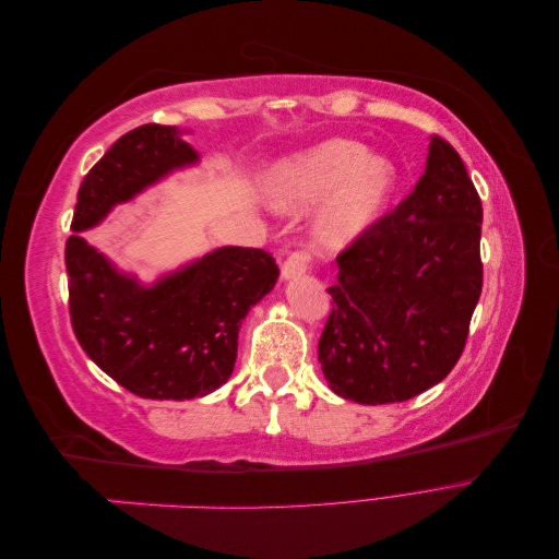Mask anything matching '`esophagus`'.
I'll list each match as a JSON object with an SVG mask.
<instances>
[{"label":"esophagus","mask_w":559,"mask_h":559,"mask_svg":"<svg viewBox=\"0 0 559 559\" xmlns=\"http://www.w3.org/2000/svg\"><path fill=\"white\" fill-rule=\"evenodd\" d=\"M312 267V257L306 251H294L286 257V261L282 263V277L284 280H292V277H298L302 273H308V270Z\"/></svg>","instance_id":"34e87169"}]
</instances>
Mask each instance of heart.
I'll return each mask as SVG.
<instances>
[{
  "label": "heart",
  "mask_w": 559,
  "mask_h": 559,
  "mask_svg": "<svg viewBox=\"0 0 559 559\" xmlns=\"http://www.w3.org/2000/svg\"><path fill=\"white\" fill-rule=\"evenodd\" d=\"M399 186L396 165L359 142L331 140L275 167L270 193L284 210H308L326 200L317 218L324 247H345L384 214Z\"/></svg>",
  "instance_id": "heart-1"
}]
</instances>
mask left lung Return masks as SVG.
Returning <instances> with one entry per match:
<instances>
[{
  "mask_svg": "<svg viewBox=\"0 0 559 559\" xmlns=\"http://www.w3.org/2000/svg\"><path fill=\"white\" fill-rule=\"evenodd\" d=\"M480 224L464 160L433 134L413 193L335 259L319 364L337 396L401 403L450 373L483 292Z\"/></svg>",
  "mask_w": 559,
  "mask_h": 559,
  "instance_id": "1",
  "label": "left lung"
}]
</instances>
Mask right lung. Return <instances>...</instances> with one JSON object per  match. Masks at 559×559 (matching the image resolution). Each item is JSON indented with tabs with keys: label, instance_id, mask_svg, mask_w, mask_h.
Masks as SVG:
<instances>
[{
	"label": "right lung",
	"instance_id": "right-lung-1",
	"mask_svg": "<svg viewBox=\"0 0 559 559\" xmlns=\"http://www.w3.org/2000/svg\"><path fill=\"white\" fill-rule=\"evenodd\" d=\"M198 160L177 128L126 132L83 177L64 247L72 329L109 378L142 399L183 401L222 386L238 357V331L273 289L280 267L263 249L224 247L154 286L116 273L81 230L177 167Z\"/></svg>",
	"mask_w": 559,
	"mask_h": 559
}]
</instances>
